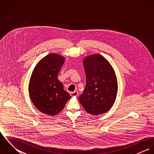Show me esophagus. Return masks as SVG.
<instances>
[{"label": "esophagus", "instance_id": "esophagus-1", "mask_svg": "<svg viewBox=\"0 0 154 154\" xmlns=\"http://www.w3.org/2000/svg\"><path fill=\"white\" fill-rule=\"evenodd\" d=\"M78 91H74V92H70V95L72 96V97H76L78 95Z\"/></svg>", "mask_w": 154, "mask_h": 154}]
</instances>
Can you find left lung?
I'll use <instances>...</instances> for the list:
<instances>
[{"label": "left lung", "mask_w": 154, "mask_h": 154, "mask_svg": "<svg viewBox=\"0 0 154 154\" xmlns=\"http://www.w3.org/2000/svg\"><path fill=\"white\" fill-rule=\"evenodd\" d=\"M86 73L85 89L79 100L89 114H104L112 106L117 94V80L109 62L101 54H92L83 60Z\"/></svg>", "instance_id": "obj_1"}]
</instances>
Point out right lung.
I'll return each instance as SVG.
<instances>
[{
    "instance_id": "obj_1",
    "label": "right lung",
    "mask_w": 154,
    "mask_h": 154,
    "mask_svg": "<svg viewBox=\"0 0 154 154\" xmlns=\"http://www.w3.org/2000/svg\"><path fill=\"white\" fill-rule=\"evenodd\" d=\"M65 60L62 56L49 54L38 62L30 78L28 91L31 101L38 110L48 116L59 114L71 98L57 79Z\"/></svg>"
}]
</instances>
